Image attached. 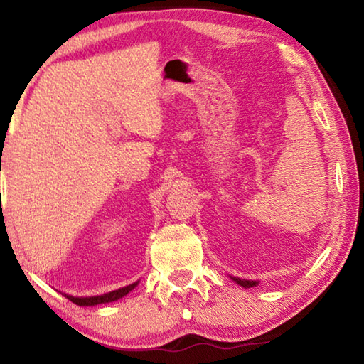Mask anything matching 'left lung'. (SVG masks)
I'll return each instance as SVG.
<instances>
[{"label": "left lung", "instance_id": "1", "mask_svg": "<svg viewBox=\"0 0 364 364\" xmlns=\"http://www.w3.org/2000/svg\"><path fill=\"white\" fill-rule=\"evenodd\" d=\"M232 279L236 281L239 286H242V287H254V286L258 284L257 281H247V279H239V278H232Z\"/></svg>", "mask_w": 364, "mask_h": 364}]
</instances>
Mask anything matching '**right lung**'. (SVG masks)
Listing matches in <instances>:
<instances>
[{
  "label": "right lung",
  "mask_w": 364,
  "mask_h": 364,
  "mask_svg": "<svg viewBox=\"0 0 364 364\" xmlns=\"http://www.w3.org/2000/svg\"><path fill=\"white\" fill-rule=\"evenodd\" d=\"M136 286H138V282H133V284H130V286L117 289V291H112V292L104 294V295H96V297H72V295H65V297L70 301H73L75 305L93 306V305H100V304H109V301H114V300L125 297V295L130 291H133Z\"/></svg>",
  "instance_id": "right-lung-1"
}]
</instances>
